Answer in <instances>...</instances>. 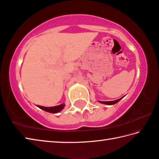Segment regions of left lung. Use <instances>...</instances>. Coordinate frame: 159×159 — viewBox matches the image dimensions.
<instances>
[{
	"instance_id": "obj_1",
	"label": "left lung",
	"mask_w": 159,
	"mask_h": 159,
	"mask_svg": "<svg viewBox=\"0 0 159 159\" xmlns=\"http://www.w3.org/2000/svg\"><path fill=\"white\" fill-rule=\"evenodd\" d=\"M123 97L120 98V99H117V100H115V101H111V102H100V101H99V103H104V104H107V105H113L115 104V103H117L118 102H120V101L122 99Z\"/></svg>"
}]
</instances>
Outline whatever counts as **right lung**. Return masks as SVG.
Returning <instances> with one entry per match:
<instances>
[{
  "mask_svg": "<svg viewBox=\"0 0 159 159\" xmlns=\"http://www.w3.org/2000/svg\"><path fill=\"white\" fill-rule=\"evenodd\" d=\"M65 106V103H62V104L56 106H53V107H44V106H37L39 108L44 110V111L46 112H51V113H57V112H59L60 111H61L64 108Z\"/></svg>",
  "mask_w": 159,
  "mask_h": 159,
  "instance_id": "add662e5",
  "label": "right lung"
}]
</instances>
